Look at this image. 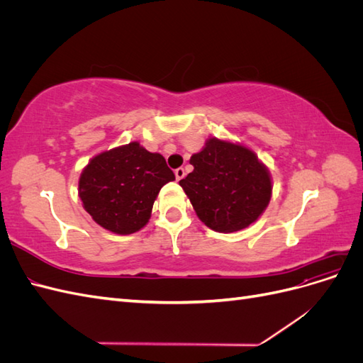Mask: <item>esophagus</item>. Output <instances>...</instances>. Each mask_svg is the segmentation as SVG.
<instances>
[{"mask_svg":"<svg viewBox=\"0 0 363 363\" xmlns=\"http://www.w3.org/2000/svg\"><path fill=\"white\" fill-rule=\"evenodd\" d=\"M174 172H175V179H177V180H182V179H184L186 172H184V169H183V168H177V169H175Z\"/></svg>","mask_w":363,"mask_h":363,"instance_id":"esophagus-1","label":"esophagus"}]
</instances>
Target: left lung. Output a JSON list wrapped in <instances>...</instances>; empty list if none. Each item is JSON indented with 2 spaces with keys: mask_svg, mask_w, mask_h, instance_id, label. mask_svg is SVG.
Segmentation results:
<instances>
[{
  "mask_svg": "<svg viewBox=\"0 0 363 363\" xmlns=\"http://www.w3.org/2000/svg\"><path fill=\"white\" fill-rule=\"evenodd\" d=\"M191 164L194 171L180 186L208 228L239 232L267 208L272 192L269 171L247 147L211 138Z\"/></svg>",
  "mask_w": 363,
  "mask_h": 363,
  "instance_id": "1",
  "label": "left lung"
}]
</instances>
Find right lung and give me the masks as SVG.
Instances as JSON below:
<instances>
[{
  "label": "right lung",
  "mask_w": 363,
  "mask_h": 363,
  "mask_svg": "<svg viewBox=\"0 0 363 363\" xmlns=\"http://www.w3.org/2000/svg\"><path fill=\"white\" fill-rule=\"evenodd\" d=\"M175 180L167 160L139 142L95 156L83 169L79 195L96 224L116 235L144 227L163 184Z\"/></svg>",
  "instance_id": "add662e5"
}]
</instances>
